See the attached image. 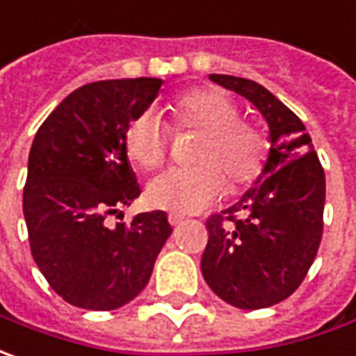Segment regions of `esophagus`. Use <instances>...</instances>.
I'll return each instance as SVG.
<instances>
[{
    "mask_svg": "<svg viewBox=\"0 0 356 356\" xmlns=\"http://www.w3.org/2000/svg\"><path fill=\"white\" fill-rule=\"evenodd\" d=\"M167 220H169V225H171V227H179V225H183V220H185V218H183L181 215L171 213V215L167 216Z\"/></svg>",
    "mask_w": 356,
    "mask_h": 356,
    "instance_id": "esophagus-1",
    "label": "esophagus"
}]
</instances>
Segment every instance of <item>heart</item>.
<instances>
[{
	"instance_id": "obj_1",
	"label": "heart",
	"mask_w": 356,
	"mask_h": 356,
	"mask_svg": "<svg viewBox=\"0 0 356 356\" xmlns=\"http://www.w3.org/2000/svg\"><path fill=\"white\" fill-rule=\"evenodd\" d=\"M173 131H201L189 169H169L149 181L147 202L175 215L201 213L225 193L240 191L262 175L270 157V138L258 124L240 120L238 104L216 88L181 94L169 106ZM124 149L131 163L145 171L167 157L169 131L152 110L126 126Z\"/></svg>"
}]
</instances>
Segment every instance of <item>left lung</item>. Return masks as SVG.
I'll return each instance as SVG.
<instances>
[{"label": "left lung", "instance_id": "left-lung-1", "mask_svg": "<svg viewBox=\"0 0 356 356\" xmlns=\"http://www.w3.org/2000/svg\"><path fill=\"white\" fill-rule=\"evenodd\" d=\"M260 110L270 157L242 199L207 220L201 272L220 300L240 309L276 305L300 288L323 234L325 173L305 126L262 84L211 74Z\"/></svg>", "mask_w": 356, "mask_h": 356}]
</instances>
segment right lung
<instances>
[{
  "label": "right lung",
  "mask_w": 356,
  "mask_h": 356,
  "mask_svg": "<svg viewBox=\"0 0 356 356\" xmlns=\"http://www.w3.org/2000/svg\"><path fill=\"white\" fill-rule=\"evenodd\" d=\"M161 79L98 80L70 92L33 140L23 215L35 264L63 300L110 312L147 286L173 228L163 211L110 227L140 197L124 149L126 126L155 100Z\"/></svg>",
  "instance_id": "add662e5"
}]
</instances>
